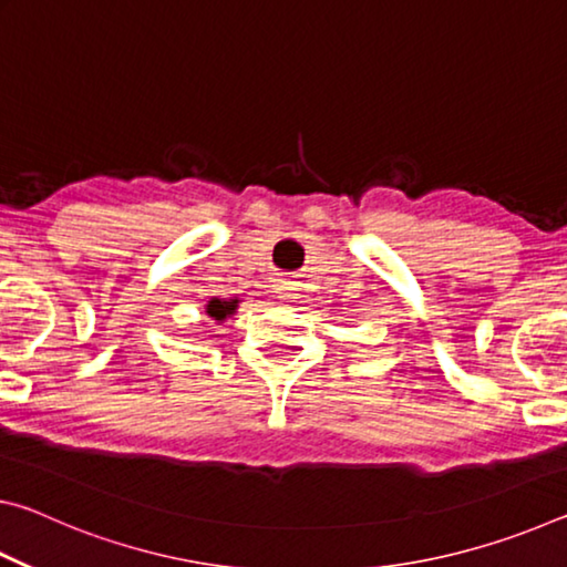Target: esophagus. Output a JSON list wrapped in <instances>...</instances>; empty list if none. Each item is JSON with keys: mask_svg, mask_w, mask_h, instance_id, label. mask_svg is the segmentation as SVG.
Instances as JSON below:
<instances>
[{"mask_svg": "<svg viewBox=\"0 0 567 567\" xmlns=\"http://www.w3.org/2000/svg\"><path fill=\"white\" fill-rule=\"evenodd\" d=\"M277 295H280V300H285V302H295L300 292H297L295 282H280L277 285Z\"/></svg>", "mask_w": 567, "mask_h": 567, "instance_id": "obj_1", "label": "esophagus"}]
</instances>
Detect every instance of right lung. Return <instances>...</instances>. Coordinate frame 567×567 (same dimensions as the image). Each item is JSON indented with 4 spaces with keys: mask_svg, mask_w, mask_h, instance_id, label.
<instances>
[{
    "mask_svg": "<svg viewBox=\"0 0 567 567\" xmlns=\"http://www.w3.org/2000/svg\"><path fill=\"white\" fill-rule=\"evenodd\" d=\"M235 300L233 302H223V300H209V305H207V315L209 318H215V320H225L227 315H233L235 312Z\"/></svg>",
    "mask_w": 567,
    "mask_h": 567,
    "instance_id": "right-lung-1",
    "label": "right lung"
}]
</instances>
